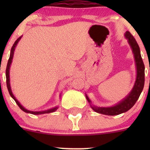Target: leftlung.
I'll return each instance as SVG.
<instances>
[{"mask_svg":"<svg viewBox=\"0 0 150 150\" xmlns=\"http://www.w3.org/2000/svg\"><path fill=\"white\" fill-rule=\"evenodd\" d=\"M125 36L126 38H128V43L132 48L134 58H135L137 69V76L135 85L128 96H127L125 99H124L122 102L116 104L114 107H98L91 106L92 109L95 112L100 113V114L107 115H117L125 112L135 104L144 88V64L143 60H142V56H141L139 46L136 39L134 38V37L131 34L130 32L127 31L125 33ZM86 99H87L88 102L91 103L90 99L87 96H86Z\"/></svg>","mask_w":150,"mask_h":150,"instance_id":"left-lung-1","label":"left lung"}]
</instances>
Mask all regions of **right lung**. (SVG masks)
<instances>
[{"mask_svg":"<svg viewBox=\"0 0 150 150\" xmlns=\"http://www.w3.org/2000/svg\"><path fill=\"white\" fill-rule=\"evenodd\" d=\"M21 38V36L19 38H18L17 40H16V41L14 42V43H13V46H12L11 49V53H10V57H9V59H8V63H7V67H6V86H7V88H8V92H9V94L10 96H11L12 98H13V99H14V101L16 102V103L17 104V105L19 106V108L21 109L22 110H23L24 112H28V113H30V114H33V115H41V114H46V113H50V112H53L56 111V110L58 109V107H54V108H52V109H50V110H46V111H41V112H33V111H30V110H26V109L24 108L23 107H22V105H21L20 104H19V102H18L17 100L16 99V98L14 97V96L13 95V93H12L11 92V87H10V81H9V69H10V65H11V61H12V58H13V51H14V49H15V47H16V44H17V43L19 42V40H20Z\"/></svg>","mask_w":150,"mask_h":150,"instance_id":"1","label":"right lung"}]
</instances>
